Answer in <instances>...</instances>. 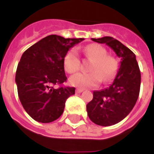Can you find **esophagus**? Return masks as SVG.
I'll use <instances>...</instances> for the list:
<instances>
[{
  "mask_svg": "<svg viewBox=\"0 0 154 154\" xmlns=\"http://www.w3.org/2000/svg\"><path fill=\"white\" fill-rule=\"evenodd\" d=\"M84 90L82 88H77V89H76V92H77V93H81V92H82Z\"/></svg>",
  "mask_w": 154,
  "mask_h": 154,
  "instance_id": "34e87169",
  "label": "esophagus"
}]
</instances>
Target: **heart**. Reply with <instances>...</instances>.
I'll return each mask as SVG.
<instances>
[{
    "label": "heart",
    "instance_id": "1",
    "mask_svg": "<svg viewBox=\"0 0 154 154\" xmlns=\"http://www.w3.org/2000/svg\"><path fill=\"white\" fill-rule=\"evenodd\" d=\"M84 54L91 61L89 67L91 72H79L69 79L71 85L81 88L97 87L101 79L110 82L115 78L119 70V62L112 55L107 54V50L100 44H92L84 48ZM63 66L69 73H74L80 69L81 61L76 49H70L64 56Z\"/></svg>",
    "mask_w": 154,
    "mask_h": 154
}]
</instances>
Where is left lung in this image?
Segmentation results:
<instances>
[{"label":"left lung","mask_w":154,"mask_h":154,"mask_svg":"<svg viewBox=\"0 0 154 154\" xmlns=\"http://www.w3.org/2000/svg\"><path fill=\"white\" fill-rule=\"evenodd\" d=\"M92 40L106 44L121 58L113 83L106 89L93 91V99L87 105V115L92 122L101 126L113 125L130 113L138 100L140 70L135 54L117 39L106 36Z\"/></svg>","instance_id":"obj_1"}]
</instances>
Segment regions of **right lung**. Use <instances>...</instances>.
Here are the masks:
<instances>
[{"label":"right lung","mask_w":154,"mask_h":154,"mask_svg":"<svg viewBox=\"0 0 154 154\" xmlns=\"http://www.w3.org/2000/svg\"><path fill=\"white\" fill-rule=\"evenodd\" d=\"M83 39L48 35L22 54L15 74L18 96L25 111L36 121L50 123L58 119L67 99L75 94V87L56 89L54 86L67 81L64 56Z\"/></svg>","instance_id":"1"}]
</instances>
